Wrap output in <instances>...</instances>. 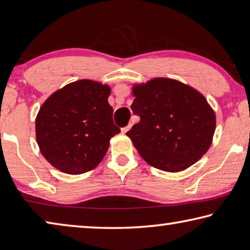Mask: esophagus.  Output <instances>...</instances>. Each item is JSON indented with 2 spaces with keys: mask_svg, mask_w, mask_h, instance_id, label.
I'll use <instances>...</instances> for the list:
<instances>
[{
  "mask_svg": "<svg viewBox=\"0 0 250 250\" xmlns=\"http://www.w3.org/2000/svg\"><path fill=\"white\" fill-rule=\"evenodd\" d=\"M130 127H132V124H128L127 126H126V127H123V128H122V132H123V133H127L128 130L130 129Z\"/></svg>",
  "mask_w": 250,
  "mask_h": 250,
  "instance_id": "obj_1",
  "label": "esophagus"
}]
</instances>
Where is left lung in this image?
<instances>
[{"label":"left lung","mask_w":250,"mask_h":250,"mask_svg":"<svg viewBox=\"0 0 250 250\" xmlns=\"http://www.w3.org/2000/svg\"><path fill=\"white\" fill-rule=\"evenodd\" d=\"M133 95L130 106L141 121L126 135L146 163L178 172L208 150L215 113L200 92L172 79L156 78L135 85Z\"/></svg>","instance_id":"8db88e82"}]
</instances>
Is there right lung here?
<instances>
[{
  "label": "right lung",
  "mask_w": 250,
  "mask_h": 250,
  "mask_svg": "<svg viewBox=\"0 0 250 250\" xmlns=\"http://www.w3.org/2000/svg\"><path fill=\"white\" fill-rule=\"evenodd\" d=\"M109 94L106 84L80 80L45 101L36 117V139L48 163L62 172L81 174L102 161L109 139L121 132L114 124Z\"/></svg>",
  "instance_id": "obj_1"
}]
</instances>
